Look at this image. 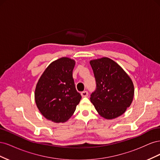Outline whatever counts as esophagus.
I'll list each match as a JSON object with an SVG mask.
<instances>
[{
  "mask_svg": "<svg viewBox=\"0 0 160 160\" xmlns=\"http://www.w3.org/2000/svg\"><path fill=\"white\" fill-rule=\"evenodd\" d=\"M88 94H89L88 91H82V92H81V96L83 97V98H85V97H88Z\"/></svg>",
  "mask_w": 160,
  "mask_h": 160,
  "instance_id": "1",
  "label": "esophagus"
}]
</instances>
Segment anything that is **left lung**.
I'll list each match as a JSON object with an SVG mask.
<instances>
[{"instance_id":"left-lung-1","label":"left lung","mask_w":160,"mask_h":160,"mask_svg":"<svg viewBox=\"0 0 160 160\" xmlns=\"http://www.w3.org/2000/svg\"><path fill=\"white\" fill-rule=\"evenodd\" d=\"M96 82L91 101L103 118L111 119L122 115L132 103L134 88L123 69L109 58L90 61Z\"/></svg>"}]
</instances>
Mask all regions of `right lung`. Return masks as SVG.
Here are the masks:
<instances>
[{
    "instance_id": "right-lung-1",
    "label": "right lung",
    "mask_w": 160,
    "mask_h": 160,
    "mask_svg": "<svg viewBox=\"0 0 160 160\" xmlns=\"http://www.w3.org/2000/svg\"><path fill=\"white\" fill-rule=\"evenodd\" d=\"M75 64V61L67 57L56 60L48 66L37 84V108L45 118L53 122L68 120L81 99L72 78Z\"/></svg>"
}]
</instances>
